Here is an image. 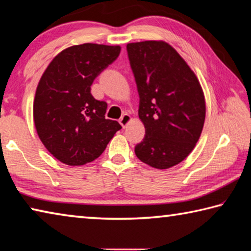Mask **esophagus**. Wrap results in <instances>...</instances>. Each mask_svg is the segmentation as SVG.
Here are the masks:
<instances>
[{"label":"esophagus","instance_id":"1","mask_svg":"<svg viewBox=\"0 0 251 251\" xmlns=\"http://www.w3.org/2000/svg\"><path fill=\"white\" fill-rule=\"evenodd\" d=\"M131 120H132V118H131L130 114L126 113V114H123V116L120 118V120H119V122H120V125L123 126V128H126V126H128L129 123L131 122Z\"/></svg>","mask_w":251,"mask_h":251}]
</instances>
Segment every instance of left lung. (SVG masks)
Here are the masks:
<instances>
[{
    "label": "left lung",
    "mask_w": 251,
    "mask_h": 251,
    "mask_svg": "<svg viewBox=\"0 0 251 251\" xmlns=\"http://www.w3.org/2000/svg\"><path fill=\"white\" fill-rule=\"evenodd\" d=\"M126 50L140 97L139 119L146 129L135 155L155 169H168L191 153L202 132V88L182 56L164 41L128 43Z\"/></svg>",
    "instance_id": "1"
}]
</instances>
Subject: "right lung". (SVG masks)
Listing matches in <instances>:
<instances>
[{
	"mask_svg": "<svg viewBox=\"0 0 251 251\" xmlns=\"http://www.w3.org/2000/svg\"><path fill=\"white\" fill-rule=\"evenodd\" d=\"M120 51V45H72L43 72L33 101V120L40 140L59 161L68 166L93 161L121 129L118 121L105 119L106 102L91 94L93 80Z\"/></svg>",
	"mask_w": 251,
	"mask_h": 251,
	"instance_id": "obj_1",
	"label": "right lung"
}]
</instances>
